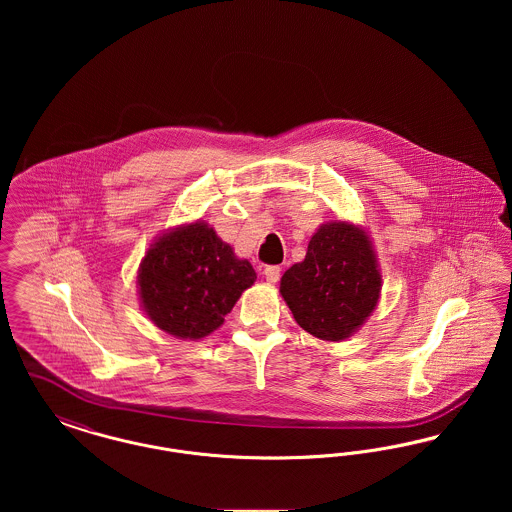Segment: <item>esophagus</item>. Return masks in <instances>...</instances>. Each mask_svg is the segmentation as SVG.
I'll list each match as a JSON object with an SVG mask.
<instances>
[{
  "instance_id": "34e87169",
  "label": "esophagus",
  "mask_w": 512,
  "mask_h": 512,
  "mask_svg": "<svg viewBox=\"0 0 512 512\" xmlns=\"http://www.w3.org/2000/svg\"><path fill=\"white\" fill-rule=\"evenodd\" d=\"M282 276V268L280 267H267L265 268V278H267L270 284H276Z\"/></svg>"
}]
</instances>
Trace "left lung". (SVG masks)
<instances>
[{
	"instance_id": "obj_1",
	"label": "left lung",
	"mask_w": 512,
	"mask_h": 512,
	"mask_svg": "<svg viewBox=\"0 0 512 512\" xmlns=\"http://www.w3.org/2000/svg\"><path fill=\"white\" fill-rule=\"evenodd\" d=\"M382 274L361 226L326 222L311 238L301 263L288 268L280 293L295 322L315 338L341 341L376 309Z\"/></svg>"
}]
</instances>
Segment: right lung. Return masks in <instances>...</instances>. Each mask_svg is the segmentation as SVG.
<instances>
[{
    "label": "right lung",
    "instance_id": "add662e5",
    "mask_svg": "<svg viewBox=\"0 0 512 512\" xmlns=\"http://www.w3.org/2000/svg\"><path fill=\"white\" fill-rule=\"evenodd\" d=\"M257 274L201 220L172 228L149 245L138 270L147 318L180 340L215 332Z\"/></svg>",
    "mask_w": 512,
    "mask_h": 512
}]
</instances>
